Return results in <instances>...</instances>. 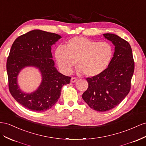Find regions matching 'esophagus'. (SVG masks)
<instances>
[{"mask_svg":"<svg viewBox=\"0 0 146 146\" xmlns=\"http://www.w3.org/2000/svg\"><path fill=\"white\" fill-rule=\"evenodd\" d=\"M77 80V78L76 77H72L71 79H70V82H76Z\"/></svg>","mask_w":146,"mask_h":146,"instance_id":"1","label":"esophagus"}]
</instances>
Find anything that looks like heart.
<instances>
[{
	"mask_svg": "<svg viewBox=\"0 0 146 146\" xmlns=\"http://www.w3.org/2000/svg\"><path fill=\"white\" fill-rule=\"evenodd\" d=\"M112 45L108 42L93 40L85 37H72L66 48L58 46L55 52L58 64L64 74H70L76 65L87 77L98 76L108 68L113 56Z\"/></svg>",
	"mask_w": 146,
	"mask_h": 146,
	"instance_id": "heart-1",
	"label": "heart"
}]
</instances>
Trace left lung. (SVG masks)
I'll return each instance as SVG.
<instances>
[{
  "label": "left lung",
  "instance_id": "8db88e82",
  "mask_svg": "<svg viewBox=\"0 0 146 146\" xmlns=\"http://www.w3.org/2000/svg\"><path fill=\"white\" fill-rule=\"evenodd\" d=\"M104 36L115 45V52L104 72L86 78L88 87L82 94L90 108L98 112L109 111L123 100L130 91L135 70L129 43L113 34H104Z\"/></svg>",
  "mask_w": 146,
  "mask_h": 146
}]
</instances>
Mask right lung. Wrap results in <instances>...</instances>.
I'll use <instances>...</instances> for the list:
<instances>
[{
	"instance_id": "right-lung-1",
	"label": "right lung",
	"mask_w": 146,
	"mask_h": 146,
	"mask_svg": "<svg viewBox=\"0 0 146 146\" xmlns=\"http://www.w3.org/2000/svg\"><path fill=\"white\" fill-rule=\"evenodd\" d=\"M61 37L41 30H33L14 41L7 61L9 91L15 100L32 111L44 112L52 108L60 98L62 86L69 84L71 77L59 72L52 60L51 46ZM26 66H36L42 81L32 94L21 91L17 84L19 71Z\"/></svg>"
}]
</instances>
